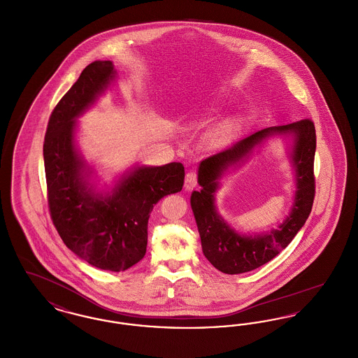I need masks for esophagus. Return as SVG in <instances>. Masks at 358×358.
I'll list each match as a JSON object with an SVG mask.
<instances>
[{
	"instance_id": "34e87169",
	"label": "esophagus",
	"mask_w": 358,
	"mask_h": 358,
	"mask_svg": "<svg viewBox=\"0 0 358 358\" xmlns=\"http://www.w3.org/2000/svg\"><path fill=\"white\" fill-rule=\"evenodd\" d=\"M197 185V173L196 171H189L185 176V190H190Z\"/></svg>"
}]
</instances>
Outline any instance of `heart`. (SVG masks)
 <instances>
[{
    "label": "heart",
    "mask_w": 358,
    "mask_h": 358,
    "mask_svg": "<svg viewBox=\"0 0 358 358\" xmlns=\"http://www.w3.org/2000/svg\"><path fill=\"white\" fill-rule=\"evenodd\" d=\"M238 131V120L229 118L224 120L212 127L208 134V143L213 148H220L229 143Z\"/></svg>",
    "instance_id": "heart-1"
}]
</instances>
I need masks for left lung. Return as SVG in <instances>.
I'll list each match as a JSON object with an SVG mask.
<instances>
[{"label": "left lung", "instance_id": "1", "mask_svg": "<svg viewBox=\"0 0 358 358\" xmlns=\"http://www.w3.org/2000/svg\"><path fill=\"white\" fill-rule=\"evenodd\" d=\"M271 135L293 136L294 145L291 157L297 178L294 204L288 219L278 229L262 236H240L217 213L214 193L218 180L227 168L243 162L257 144ZM315 146L314 123L313 120H302L256 131L201 161L199 166L201 190L192 193L190 205L201 238L203 252L215 268L229 275L248 273L273 260L289 245L305 225L314 203Z\"/></svg>", "mask_w": 358, "mask_h": 358}]
</instances>
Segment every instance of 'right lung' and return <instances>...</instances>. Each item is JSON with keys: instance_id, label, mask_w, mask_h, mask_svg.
I'll use <instances>...</instances> for the list:
<instances>
[{"instance_id": "add662e5", "label": "right lung", "mask_w": 358, "mask_h": 358, "mask_svg": "<svg viewBox=\"0 0 358 358\" xmlns=\"http://www.w3.org/2000/svg\"><path fill=\"white\" fill-rule=\"evenodd\" d=\"M115 79L111 62L88 64L52 111L44 166L53 225L69 250L91 266L120 273L136 264L148 245L154 205L182 189L181 162L138 166L106 196L88 184L85 161L75 148V120Z\"/></svg>"}]
</instances>
